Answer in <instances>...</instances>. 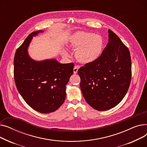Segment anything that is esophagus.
<instances>
[{
	"mask_svg": "<svg viewBox=\"0 0 147 147\" xmlns=\"http://www.w3.org/2000/svg\"><path fill=\"white\" fill-rule=\"evenodd\" d=\"M79 65H75L74 68H73V72H74V74H77V73H78V69L79 68Z\"/></svg>",
	"mask_w": 147,
	"mask_h": 147,
	"instance_id": "34e87169",
	"label": "esophagus"
}]
</instances>
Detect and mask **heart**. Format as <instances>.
Wrapping results in <instances>:
<instances>
[{"label":"heart","instance_id":"heart-1","mask_svg":"<svg viewBox=\"0 0 147 147\" xmlns=\"http://www.w3.org/2000/svg\"><path fill=\"white\" fill-rule=\"evenodd\" d=\"M70 46L77 49L76 55L82 63H90L95 61L101 54L104 39L101 36L88 32H80L75 33L70 38ZM64 55L69 56L64 50Z\"/></svg>","mask_w":147,"mask_h":147}]
</instances>
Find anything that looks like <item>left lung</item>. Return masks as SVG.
Listing matches in <instances>:
<instances>
[{
    "mask_svg": "<svg viewBox=\"0 0 147 147\" xmlns=\"http://www.w3.org/2000/svg\"><path fill=\"white\" fill-rule=\"evenodd\" d=\"M78 73L88 104L98 111L110 110L121 102L130 86L132 63L129 49L109 29V42L101 55Z\"/></svg>",
    "mask_w": 147,
    "mask_h": 147,
    "instance_id": "left-lung-1",
    "label": "left lung"
}]
</instances>
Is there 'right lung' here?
<instances>
[{
	"label": "right lung",
	"instance_id": "add662e5",
	"mask_svg": "<svg viewBox=\"0 0 147 147\" xmlns=\"http://www.w3.org/2000/svg\"><path fill=\"white\" fill-rule=\"evenodd\" d=\"M42 30L30 33L17 49L13 76L17 90L26 102L41 113L56 111L65 101V86L73 73L74 64H61L55 59L36 61L27 49L34 36Z\"/></svg>",
	"mask_w": 147,
	"mask_h": 147
}]
</instances>
